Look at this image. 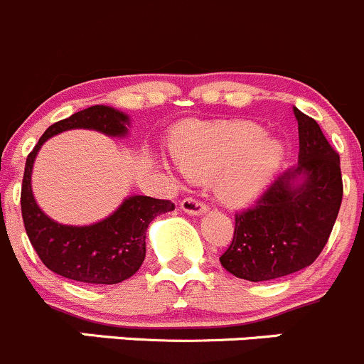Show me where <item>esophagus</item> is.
I'll list each match as a JSON object with an SVG mask.
<instances>
[{
  "label": "esophagus",
  "instance_id": "1",
  "mask_svg": "<svg viewBox=\"0 0 364 364\" xmlns=\"http://www.w3.org/2000/svg\"><path fill=\"white\" fill-rule=\"evenodd\" d=\"M181 208L189 215H201V213L207 212L208 207L203 201L196 200V198H186V200H182Z\"/></svg>",
  "mask_w": 364,
  "mask_h": 364
}]
</instances>
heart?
Segmentation results:
<instances>
[{
	"mask_svg": "<svg viewBox=\"0 0 364 364\" xmlns=\"http://www.w3.org/2000/svg\"><path fill=\"white\" fill-rule=\"evenodd\" d=\"M173 151L183 175L207 177L220 171L215 189L228 205H245L261 196L284 159L282 145L250 122H196L178 133Z\"/></svg>",
	"mask_w": 364,
	"mask_h": 364,
	"instance_id": "heart-1",
	"label": "heart"
}]
</instances>
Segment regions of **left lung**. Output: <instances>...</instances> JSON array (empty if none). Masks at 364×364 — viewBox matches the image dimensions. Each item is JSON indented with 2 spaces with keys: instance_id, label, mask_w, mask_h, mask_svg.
<instances>
[{
  "instance_id": "obj_1",
  "label": "left lung",
  "mask_w": 364,
  "mask_h": 364,
  "mask_svg": "<svg viewBox=\"0 0 364 364\" xmlns=\"http://www.w3.org/2000/svg\"><path fill=\"white\" fill-rule=\"evenodd\" d=\"M298 164L284 171L256 205L235 217L233 242L219 257L250 282L280 279L306 268L328 243L343 196L340 156L312 117L293 107Z\"/></svg>"
}]
</instances>
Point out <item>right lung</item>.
<instances>
[{"label": "right lung", "instance_id": "obj_1", "mask_svg": "<svg viewBox=\"0 0 364 364\" xmlns=\"http://www.w3.org/2000/svg\"><path fill=\"white\" fill-rule=\"evenodd\" d=\"M129 117L121 110L95 105L55 122L40 138L26 159L21 210L26 233L50 272L85 284H119L140 269L145 259L147 228L175 205L151 196H127L115 212L89 226L55 223L33 196L31 175L36 154L48 138L68 129H95L107 136H126Z\"/></svg>", "mask_w": 364, "mask_h": 364}]
</instances>
